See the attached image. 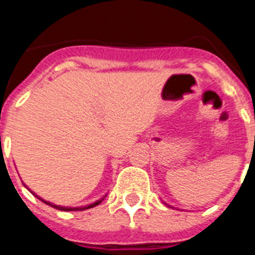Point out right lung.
Returning a JSON list of instances; mask_svg holds the SVG:
<instances>
[{"mask_svg":"<svg viewBox=\"0 0 255 255\" xmlns=\"http://www.w3.org/2000/svg\"><path fill=\"white\" fill-rule=\"evenodd\" d=\"M33 194H34V193H33ZM34 195H35V194H34ZM35 197H37L38 199L42 200V202H43V203H46V204H48V206H51L52 208H56V209H58V211H65V212H69V211H84V209L93 208V207L98 206V204H100L101 202H103V199H105V197H103L102 199L97 200V202H94V203L89 204V206H85V207H74V208H70V207H61V206H56V204L51 203V202H47V200H43V199H42V198L38 197V195H35Z\"/></svg>","mask_w":255,"mask_h":255,"instance_id":"add662e5","label":"right lung"}]
</instances>
